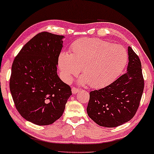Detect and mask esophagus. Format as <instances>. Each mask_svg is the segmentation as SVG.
Returning <instances> with one entry per match:
<instances>
[{"instance_id": "34e87169", "label": "esophagus", "mask_w": 154, "mask_h": 154, "mask_svg": "<svg viewBox=\"0 0 154 154\" xmlns=\"http://www.w3.org/2000/svg\"><path fill=\"white\" fill-rule=\"evenodd\" d=\"M80 90V89L79 88H75V87H73L72 88V94H76V93H77L78 92H79Z\"/></svg>"}]
</instances>
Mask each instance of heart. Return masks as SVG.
<instances>
[{
    "label": "heart",
    "instance_id": "1",
    "mask_svg": "<svg viewBox=\"0 0 154 154\" xmlns=\"http://www.w3.org/2000/svg\"><path fill=\"white\" fill-rule=\"evenodd\" d=\"M128 62L126 51L119 45L95 38H84L71 45L70 54L61 53L58 58L61 75L70 82L82 68V82L98 88L108 84L119 76Z\"/></svg>",
    "mask_w": 154,
    "mask_h": 154
}]
</instances>
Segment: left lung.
Segmentation results:
<instances>
[{
  "label": "left lung",
  "instance_id": "left-lung-1",
  "mask_svg": "<svg viewBox=\"0 0 154 154\" xmlns=\"http://www.w3.org/2000/svg\"><path fill=\"white\" fill-rule=\"evenodd\" d=\"M128 72L103 88L90 92L87 113L97 124L115 128L131 120L140 105L144 78L138 56L128 47Z\"/></svg>",
  "mask_w": 154,
  "mask_h": 154
}]
</instances>
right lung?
<instances>
[{"instance_id":"obj_1","label":"right lung","mask_w":154,"mask_h":154,"mask_svg":"<svg viewBox=\"0 0 154 154\" xmlns=\"http://www.w3.org/2000/svg\"><path fill=\"white\" fill-rule=\"evenodd\" d=\"M63 35H36L24 45L11 66L9 88L14 105L26 121L48 125L62 116L71 88L57 74Z\"/></svg>"}]
</instances>
